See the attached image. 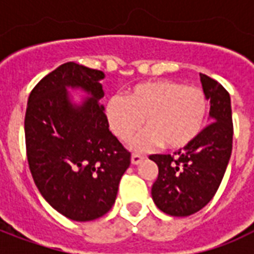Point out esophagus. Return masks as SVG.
<instances>
[{"label":"esophagus","mask_w":254,"mask_h":254,"mask_svg":"<svg viewBox=\"0 0 254 254\" xmlns=\"http://www.w3.org/2000/svg\"><path fill=\"white\" fill-rule=\"evenodd\" d=\"M144 156L140 154H133L132 155V163L133 165H138L140 162H143Z\"/></svg>","instance_id":"1"}]
</instances>
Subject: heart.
<instances>
[{
  "label": "heart",
  "instance_id": "1",
  "mask_svg": "<svg viewBox=\"0 0 254 254\" xmlns=\"http://www.w3.org/2000/svg\"><path fill=\"white\" fill-rule=\"evenodd\" d=\"M208 100L202 89L173 80H156L134 85L127 98L113 96L106 106L111 130L124 141L141 129L136 140L140 149L163 144L170 149L187 147L196 140L207 118Z\"/></svg>",
  "mask_w": 254,
  "mask_h": 254
}]
</instances>
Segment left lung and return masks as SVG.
<instances>
[{
	"instance_id": "8db88e82",
	"label": "left lung",
	"mask_w": 254,
	"mask_h": 254,
	"mask_svg": "<svg viewBox=\"0 0 254 254\" xmlns=\"http://www.w3.org/2000/svg\"><path fill=\"white\" fill-rule=\"evenodd\" d=\"M200 78L202 91L211 102L212 122L174 155H149L159 169L151 190L152 198L160 211L171 216H189L212 200L233 149L229 92L207 74L200 73Z\"/></svg>"
}]
</instances>
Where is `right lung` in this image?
<instances>
[{"label": "right lung", "instance_id": "add662e5", "mask_svg": "<svg viewBox=\"0 0 254 254\" xmlns=\"http://www.w3.org/2000/svg\"><path fill=\"white\" fill-rule=\"evenodd\" d=\"M102 70L66 63L31 91L24 118L25 148L36 188L64 216L87 222L107 213L116 201L130 152L109 130L99 99ZM91 95L73 106L66 88Z\"/></svg>", "mask_w": 254, "mask_h": 254}]
</instances>
